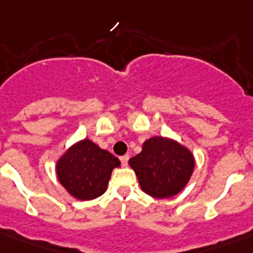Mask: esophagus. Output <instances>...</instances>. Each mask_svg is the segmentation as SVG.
<instances>
[{"label": "esophagus", "instance_id": "obj_1", "mask_svg": "<svg viewBox=\"0 0 253 253\" xmlns=\"http://www.w3.org/2000/svg\"><path fill=\"white\" fill-rule=\"evenodd\" d=\"M128 159H130V156H128V155H123V156H121V158H119V160H121V163H122L123 167H127V164H128Z\"/></svg>", "mask_w": 253, "mask_h": 253}]
</instances>
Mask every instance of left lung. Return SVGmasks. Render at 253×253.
<instances>
[{"label":"left lung","mask_w":253,"mask_h":253,"mask_svg":"<svg viewBox=\"0 0 253 253\" xmlns=\"http://www.w3.org/2000/svg\"><path fill=\"white\" fill-rule=\"evenodd\" d=\"M140 188L154 198H170L185 188L194 170L193 154L169 138L154 136L143 143L142 152L128 160Z\"/></svg>","instance_id":"obj_1"}]
</instances>
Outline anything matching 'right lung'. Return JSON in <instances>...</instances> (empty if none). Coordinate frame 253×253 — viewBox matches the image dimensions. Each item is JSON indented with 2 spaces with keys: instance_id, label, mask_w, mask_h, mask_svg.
I'll return each instance as SVG.
<instances>
[{
  "instance_id": "1",
  "label": "right lung",
  "mask_w": 253,
  "mask_h": 253,
  "mask_svg": "<svg viewBox=\"0 0 253 253\" xmlns=\"http://www.w3.org/2000/svg\"><path fill=\"white\" fill-rule=\"evenodd\" d=\"M121 162L89 139L69 147L56 163V174L65 190L77 200L89 201L106 192L113 169Z\"/></svg>"
}]
</instances>
